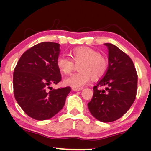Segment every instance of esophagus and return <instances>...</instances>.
I'll list each match as a JSON object with an SVG mask.
<instances>
[{"label":"esophagus","instance_id":"esophagus-1","mask_svg":"<svg viewBox=\"0 0 151 151\" xmlns=\"http://www.w3.org/2000/svg\"><path fill=\"white\" fill-rule=\"evenodd\" d=\"M83 88L81 87V88H76V87H72V89L74 91H81V89H82Z\"/></svg>","mask_w":151,"mask_h":151}]
</instances>
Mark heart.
Segmentation results:
<instances>
[{"label": "heart", "mask_w": 151, "mask_h": 151, "mask_svg": "<svg viewBox=\"0 0 151 151\" xmlns=\"http://www.w3.org/2000/svg\"><path fill=\"white\" fill-rule=\"evenodd\" d=\"M70 58L60 56L57 60V66L63 74L70 73L74 69V64L80 65V72L71 74L64 80L66 85L80 88L89 81L91 78L97 79L104 75L108 67V60L96 50L89 47H78L70 52Z\"/></svg>", "instance_id": "b5f03b06"}]
</instances>
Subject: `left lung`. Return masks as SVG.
<instances>
[{
	"instance_id": "1",
	"label": "left lung",
	"mask_w": 151,
	"mask_h": 151,
	"mask_svg": "<svg viewBox=\"0 0 151 151\" xmlns=\"http://www.w3.org/2000/svg\"><path fill=\"white\" fill-rule=\"evenodd\" d=\"M104 45L109 50L108 68L93 86L88 108L95 119L108 123L120 119L132 106L136 96L138 75L129 55L113 44ZM99 86H105V89H98Z\"/></svg>"
}]
</instances>
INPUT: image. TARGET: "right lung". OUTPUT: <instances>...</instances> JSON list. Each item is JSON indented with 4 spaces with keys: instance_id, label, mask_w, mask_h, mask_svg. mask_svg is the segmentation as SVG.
Segmentation results:
<instances>
[{
    "instance_id": "obj_1",
    "label": "right lung",
    "mask_w": 151,
    "mask_h": 151,
    "mask_svg": "<svg viewBox=\"0 0 151 151\" xmlns=\"http://www.w3.org/2000/svg\"><path fill=\"white\" fill-rule=\"evenodd\" d=\"M60 47L58 43H39L22 54L14 70L15 99L24 112L35 120H47L56 115L71 91L70 86L58 89L50 86L62 79L57 66Z\"/></svg>"
}]
</instances>
